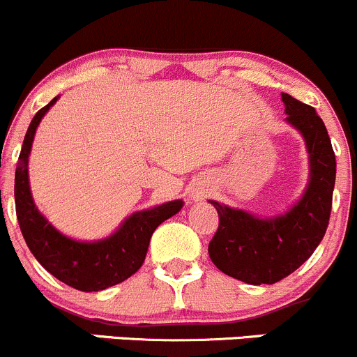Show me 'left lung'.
Masks as SVG:
<instances>
[{
  "label": "left lung",
  "instance_id": "8db88e82",
  "mask_svg": "<svg viewBox=\"0 0 357 357\" xmlns=\"http://www.w3.org/2000/svg\"><path fill=\"white\" fill-rule=\"evenodd\" d=\"M282 101L285 122L303 135L310 158V180L301 199L266 218L209 201L220 218L209 258L220 271L251 285H271L294 273L321 242L332 211L337 163L325 123L296 98L282 93Z\"/></svg>",
  "mask_w": 357,
  "mask_h": 357
}]
</instances>
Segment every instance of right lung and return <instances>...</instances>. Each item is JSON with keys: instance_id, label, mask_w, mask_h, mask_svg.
Here are the masks:
<instances>
[{"instance_id": "obj_1", "label": "right lung", "mask_w": 357, "mask_h": 357, "mask_svg": "<svg viewBox=\"0 0 357 357\" xmlns=\"http://www.w3.org/2000/svg\"><path fill=\"white\" fill-rule=\"evenodd\" d=\"M51 99L36 113L25 134L15 170V208L18 225L34 258L53 277L82 292H98L127 280L142 266L151 235L158 225L177 215L183 201H168L154 208L132 213L112 235L99 241H77L54 229L34 203L29 183V156L36 130L47 109L58 101Z\"/></svg>"}]
</instances>
